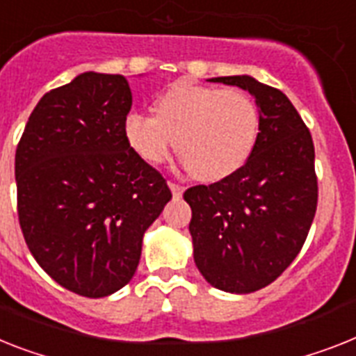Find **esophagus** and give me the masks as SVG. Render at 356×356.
I'll return each mask as SVG.
<instances>
[{"label": "esophagus", "instance_id": "obj_1", "mask_svg": "<svg viewBox=\"0 0 356 356\" xmlns=\"http://www.w3.org/2000/svg\"><path fill=\"white\" fill-rule=\"evenodd\" d=\"M169 187H171V191H172V196H175V198H180L181 195H184V185H180V184H175V181H171V184H169Z\"/></svg>", "mask_w": 356, "mask_h": 356}]
</instances>
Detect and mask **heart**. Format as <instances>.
Returning <instances> with one entry per match:
<instances>
[{
  "mask_svg": "<svg viewBox=\"0 0 356 356\" xmlns=\"http://www.w3.org/2000/svg\"><path fill=\"white\" fill-rule=\"evenodd\" d=\"M123 134L138 156L163 163L175 149L189 172L204 181L234 175L251 158L260 134V111L240 89L178 81L156 102V116L132 111Z\"/></svg>",
  "mask_w": 356,
  "mask_h": 356,
  "instance_id": "obj_1",
  "label": "heart"
}]
</instances>
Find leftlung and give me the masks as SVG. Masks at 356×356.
Returning <instances> with one entry per match:
<instances>
[{
	"label": "left lung",
	"instance_id": "obj_1",
	"mask_svg": "<svg viewBox=\"0 0 356 356\" xmlns=\"http://www.w3.org/2000/svg\"><path fill=\"white\" fill-rule=\"evenodd\" d=\"M209 81L249 90L260 108V134L245 165L184 193L196 267L216 289L243 295L277 280L304 245L318 202L315 145L282 90L251 76Z\"/></svg>",
	"mask_w": 356,
	"mask_h": 356
}]
</instances>
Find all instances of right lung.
I'll return each instance as SVG.
<instances>
[{
	"label": "right lung",
	"mask_w": 356,
	"mask_h": 356,
	"mask_svg": "<svg viewBox=\"0 0 356 356\" xmlns=\"http://www.w3.org/2000/svg\"><path fill=\"white\" fill-rule=\"evenodd\" d=\"M131 107L125 76L83 72L38 102L16 149L26 248L52 280L87 298L131 282L143 233L172 198L125 140Z\"/></svg>",
	"instance_id": "right-lung-1"
}]
</instances>
